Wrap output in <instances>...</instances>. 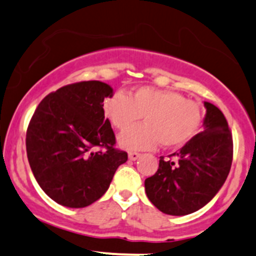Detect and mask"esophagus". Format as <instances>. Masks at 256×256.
Here are the masks:
<instances>
[{
  "label": "esophagus",
  "mask_w": 256,
  "mask_h": 256,
  "mask_svg": "<svg viewBox=\"0 0 256 256\" xmlns=\"http://www.w3.org/2000/svg\"><path fill=\"white\" fill-rule=\"evenodd\" d=\"M138 157H140V153H137V152H130V153H128V160H136Z\"/></svg>",
  "instance_id": "obj_1"
}]
</instances>
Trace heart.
I'll return each instance as SVG.
<instances>
[{"label": "heart", "instance_id": "1", "mask_svg": "<svg viewBox=\"0 0 256 256\" xmlns=\"http://www.w3.org/2000/svg\"><path fill=\"white\" fill-rule=\"evenodd\" d=\"M106 116L119 131L130 128L144 118V125L136 126L120 135L118 144L128 150H154L160 142L166 148L184 146L198 134L202 110L174 90L137 88L128 96L116 92L103 103Z\"/></svg>", "mask_w": 256, "mask_h": 256}]
</instances>
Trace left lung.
Masks as SVG:
<instances>
[{
  "mask_svg": "<svg viewBox=\"0 0 256 256\" xmlns=\"http://www.w3.org/2000/svg\"><path fill=\"white\" fill-rule=\"evenodd\" d=\"M204 128L179 152L174 160L160 157L154 176L144 180L150 202L163 214L185 216L202 208L220 192L230 170L233 141L224 115L204 102Z\"/></svg>",
  "mask_w": 256,
  "mask_h": 256,
  "instance_id": "left-lung-1",
  "label": "left lung"
}]
</instances>
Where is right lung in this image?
Instances as JSON below:
<instances>
[{
  "label": "right lung",
  "instance_id": "right-lung-1",
  "mask_svg": "<svg viewBox=\"0 0 256 256\" xmlns=\"http://www.w3.org/2000/svg\"><path fill=\"white\" fill-rule=\"evenodd\" d=\"M114 90L100 80L64 86L45 96L26 130V156L38 184L60 205L80 208L109 189L128 153L115 135L103 102ZM94 146L106 151L94 152Z\"/></svg>",
  "mask_w": 256,
  "mask_h": 256
}]
</instances>
